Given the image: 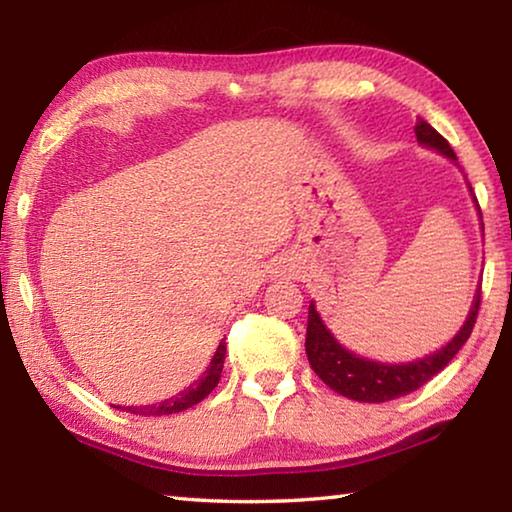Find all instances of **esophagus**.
I'll list each match as a JSON object with an SVG mask.
<instances>
[{
    "instance_id": "obj_1",
    "label": "esophagus",
    "mask_w": 512,
    "mask_h": 512,
    "mask_svg": "<svg viewBox=\"0 0 512 512\" xmlns=\"http://www.w3.org/2000/svg\"><path fill=\"white\" fill-rule=\"evenodd\" d=\"M284 277H287V268H284V271H280Z\"/></svg>"
}]
</instances>
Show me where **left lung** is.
Listing matches in <instances>:
<instances>
[{
  "mask_svg": "<svg viewBox=\"0 0 512 512\" xmlns=\"http://www.w3.org/2000/svg\"><path fill=\"white\" fill-rule=\"evenodd\" d=\"M415 137H418V142L422 146H429V149L443 153L445 158L456 160V153L452 146H449V142L424 119H418V124H415ZM479 305L481 289L476 291L472 309L470 314H467L463 327L458 329V334L445 345V348L436 350L429 354V357L415 359L409 363H379L372 359L357 357L354 352L345 350L343 345L334 339L332 332L325 327L323 320H320V314L316 311L314 302H311L305 339L307 359L311 363V370H314L332 391L343 397L368 404L397 400V397L418 391L420 386L427 384L431 377H436L438 372L456 357V352L463 348L467 339H470L476 323V314H479Z\"/></svg>",
  "mask_w": 512,
  "mask_h": 512,
  "instance_id": "left-lung-1",
  "label": "left lung"
}]
</instances>
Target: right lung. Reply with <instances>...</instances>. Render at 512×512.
Instances as JSON below:
<instances>
[{
  "instance_id": "right-lung-1",
  "label": "right lung",
  "mask_w": 512,
  "mask_h": 512,
  "mask_svg": "<svg viewBox=\"0 0 512 512\" xmlns=\"http://www.w3.org/2000/svg\"><path fill=\"white\" fill-rule=\"evenodd\" d=\"M223 361H225V341L219 343L214 357L210 361V366L203 372V377L194 381L192 386L185 388L183 393H178L176 397H169V400L158 402V404H146V406H124V411H131L137 415H149V418H155V415H171V413H180L185 409H192L194 404L203 402L207 395H210L216 384L221 379V370H223ZM115 409H121V406H115Z\"/></svg>"
}]
</instances>
